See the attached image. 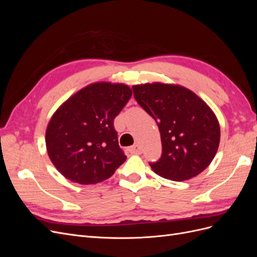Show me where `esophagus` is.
Masks as SVG:
<instances>
[{
  "mask_svg": "<svg viewBox=\"0 0 257 257\" xmlns=\"http://www.w3.org/2000/svg\"><path fill=\"white\" fill-rule=\"evenodd\" d=\"M128 151H130L132 154H141V153H142L141 147H139L138 145H135V146H132V147H130Z\"/></svg>",
  "mask_w": 257,
  "mask_h": 257,
  "instance_id": "34e87169",
  "label": "esophagus"
}]
</instances>
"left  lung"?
I'll return each instance as SVG.
<instances>
[{"mask_svg":"<svg viewBox=\"0 0 257 257\" xmlns=\"http://www.w3.org/2000/svg\"><path fill=\"white\" fill-rule=\"evenodd\" d=\"M137 103L157 122L162 157L150 163L153 172L174 181L196 177L210 165L220 145V124L203 99L182 85H133Z\"/></svg>","mask_w":257,"mask_h":257,"instance_id":"8db88e82","label":"left lung"}]
</instances>
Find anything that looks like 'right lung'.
I'll return each mask as SVG.
<instances>
[{"label":"right lung","instance_id":"add662e5","mask_svg":"<svg viewBox=\"0 0 257 257\" xmlns=\"http://www.w3.org/2000/svg\"><path fill=\"white\" fill-rule=\"evenodd\" d=\"M131 96L127 84L100 81L77 91L58 108L45 139L61 175L79 184H95L125 162L113 120Z\"/></svg>","mask_w":257,"mask_h":257}]
</instances>
